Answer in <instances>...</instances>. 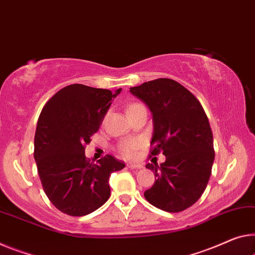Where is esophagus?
<instances>
[{
  "label": "esophagus",
  "mask_w": 255,
  "mask_h": 255,
  "mask_svg": "<svg viewBox=\"0 0 255 255\" xmlns=\"http://www.w3.org/2000/svg\"><path fill=\"white\" fill-rule=\"evenodd\" d=\"M128 166L130 168H141L142 165H140V164H135V163H128Z\"/></svg>",
  "instance_id": "esophagus-1"
}]
</instances>
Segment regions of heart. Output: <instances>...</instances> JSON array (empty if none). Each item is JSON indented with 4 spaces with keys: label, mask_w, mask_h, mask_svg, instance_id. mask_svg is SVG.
<instances>
[{
    "label": "heart",
    "mask_w": 255,
    "mask_h": 255,
    "mask_svg": "<svg viewBox=\"0 0 255 255\" xmlns=\"http://www.w3.org/2000/svg\"><path fill=\"white\" fill-rule=\"evenodd\" d=\"M134 105H138V104H133L130 106V107H132V106H134ZM140 144H141V142L139 140L128 139V140L123 141V142L120 144V151L122 152L124 156H127V157H132V156H134L136 149L140 147Z\"/></svg>",
    "instance_id": "1"
}]
</instances>
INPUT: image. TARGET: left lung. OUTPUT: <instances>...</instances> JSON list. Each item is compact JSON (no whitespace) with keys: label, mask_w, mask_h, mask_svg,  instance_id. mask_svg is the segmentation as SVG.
Listing matches in <instances>:
<instances>
[{"label":"left lung","mask_w":255,"mask_h":255,"mask_svg":"<svg viewBox=\"0 0 255 255\" xmlns=\"http://www.w3.org/2000/svg\"><path fill=\"white\" fill-rule=\"evenodd\" d=\"M152 113L150 157L163 152L165 162L148 163L155 183L144 198L157 209L177 213L198 201L209 182L214 160L213 134L201 103L171 78L130 88Z\"/></svg>","instance_id":"left-lung-1"}]
</instances>
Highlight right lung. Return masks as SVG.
I'll use <instances>...</instances> for the list:
<instances>
[{"mask_svg": "<svg viewBox=\"0 0 255 255\" xmlns=\"http://www.w3.org/2000/svg\"><path fill=\"white\" fill-rule=\"evenodd\" d=\"M121 90L72 84L59 90L42 109L34 158L43 190L62 213L83 217L103 206L111 196L109 177L125 166L112 155L95 163L84 154Z\"/></svg>", "mask_w": 255, "mask_h": 255, "instance_id": "add662e5", "label": "right lung"}]
</instances>
